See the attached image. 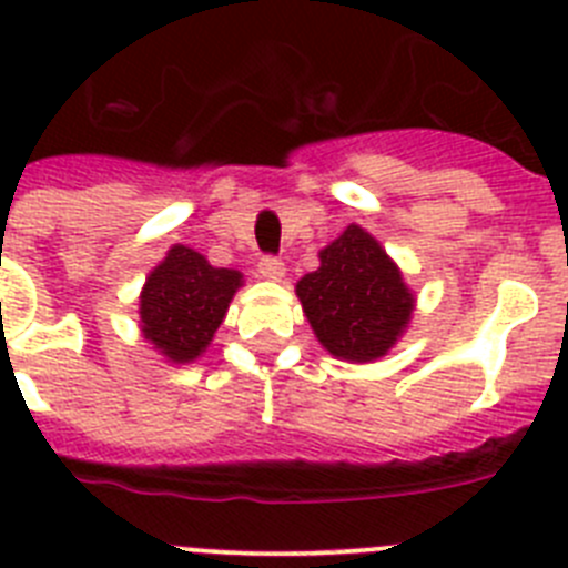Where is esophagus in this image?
I'll return each instance as SVG.
<instances>
[{
    "mask_svg": "<svg viewBox=\"0 0 568 568\" xmlns=\"http://www.w3.org/2000/svg\"><path fill=\"white\" fill-rule=\"evenodd\" d=\"M258 273L270 281H281L287 273V264L278 258V255H261L258 258Z\"/></svg>",
    "mask_w": 568,
    "mask_h": 568,
    "instance_id": "34e87169",
    "label": "esophagus"
}]
</instances>
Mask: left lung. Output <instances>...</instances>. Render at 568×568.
<instances>
[{
    "label": "left lung",
    "mask_w": 568,
    "mask_h": 568,
    "mask_svg": "<svg viewBox=\"0 0 568 568\" xmlns=\"http://www.w3.org/2000/svg\"><path fill=\"white\" fill-rule=\"evenodd\" d=\"M315 335L335 358L375 361L404 333L413 293L369 233L349 224L295 287Z\"/></svg>",
    "instance_id": "left-lung-1"
}]
</instances>
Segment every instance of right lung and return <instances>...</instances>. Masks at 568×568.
Instances as JSON below:
<instances>
[{
  "label": "right lung",
  "mask_w": 568,
  "mask_h": 568,
  "mask_svg": "<svg viewBox=\"0 0 568 568\" xmlns=\"http://www.w3.org/2000/svg\"><path fill=\"white\" fill-rule=\"evenodd\" d=\"M241 273L213 267L195 250L175 244L142 290V333L175 364L193 361L224 321Z\"/></svg>",
  "instance_id": "add662e5"
}]
</instances>
